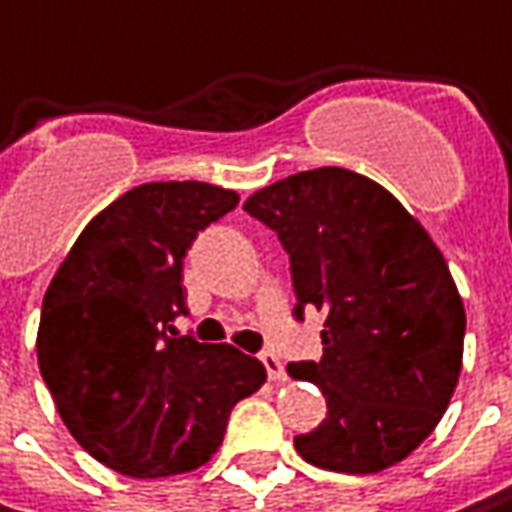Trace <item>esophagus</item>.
Returning a JSON list of instances; mask_svg holds the SVG:
<instances>
[{
    "mask_svg": "<svg viewBox=\"0 0 512 512\" xmlns=\"http://www.w3.org/2000/svg\"><path fill=\"white\" fill-rule=\"evenodd\" d=\"M259 359H262V365H265V371H268V377L271 380H277V383H283L288 374H286V365H283V359L277 356L274 351H262L259 353Z\"/></svg>",
    "mask_w": 512,
    "mask_h": 512,
    "instance_id": "1",
    "label": "esophagus"
}]
</instances>
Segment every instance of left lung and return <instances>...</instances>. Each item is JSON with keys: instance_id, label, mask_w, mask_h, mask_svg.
<instances>
[{"instance_id": "obj_1", "label": "left lung", "mask_w": 512, "mask_h": 512, "mask_svg": "<svg viewBox=\"0 0 512 512\" xmlns=\"http://www.w3.org/2000/svg\"><path fill=\"white\" fill-rule=\"evenodd\" d=\"M244 212L288 253L294 318L327 315L321 359L288 365L327 398V418L294 436L297 454L348 475L401 463L439 424L463 362L466 312L439 247L386 188L345 167L294 173Z\"/></svg>"}]
</instances>
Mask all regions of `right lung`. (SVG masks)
Returning <instances> with one entry per match:
<instances>
[{
  "instance_id": "obj_1",
  "label": "right lung",
  "mask_w": 512,
  "mask_h": 512,
  "mask_svg": "<svg viewBox=\"0 0 512 512\" xmlns=\"http://www.w3.org/2000/svg\"><path fill=\"white\" fill-rule=\"evenodd\" d=\"M238 206L209 182H147L99 212L46 288L37 365L73 439L129 478L191 472L232 407L265 383L256 356L176 336L182 259Z\"/></svg>"
}]
</instances>
